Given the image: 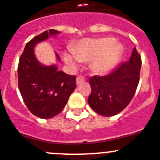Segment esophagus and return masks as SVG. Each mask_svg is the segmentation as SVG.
<instances>
[{
  "label": "esophagus",
  "mask_w": 160,
  "mask_h": 160,
  "mask_svg": "<svg viewBox=\"0 0 160 160\" xmlns=\"http://www.w3.org/2000/svg\"><path fill=\"white\" fill-rule=\"evenodd\" d=\"M85 81V79L83 77H82L81 76H79V77H77V84L79 85L80 83H83Z\"/></svg>",
  "instance_id": "34e87169"
}]
</instances>
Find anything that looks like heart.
Listing matches in <instances>:
<instances>
[{
  "mask_svg": "<svg viewBox=\"0 0 160 160\" xmlns=\"http://www.w3.org/2000/svg\"><path fill=\"white\" fill-rule=\"evenodd\" d=\"M73 55L65 54L64 61L76 69L80 62H91V69L98 73H105L114 68L121 56L122 48L110 37L83 39L72 48Z\"/></svg>",
  "mask_w": 160,
  "mask_h": 160,
  "instance_id": "heart-1",
  "label": "heart"
}]
</instances>
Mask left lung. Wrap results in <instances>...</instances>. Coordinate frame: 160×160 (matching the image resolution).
<instances>
[{
  "label": "left lung",
  "instance_id": "left-lung-1",
  "mask_svg": "<svg viewBox=\"0 0 160 160\" xmlns=\"http://www.w3.org/2000/svg\"><path fill=\"white\" fill-rule=\"evenodd\" d=\"M131 54L127 62L108 75L90 78L91 93L88 104L98 114L115 116L123 111L134 97L139 83L142 59L135 48Z\"/></svg>",
  "mask_w": 160,
  "mask_h": 160
}]
</instances>
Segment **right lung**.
Segmentation results:
<instances>
[{
	"mask_svg": "<svg viewBox=\"0 0 160 160\" xmlns=\"http://www.w3.org/2000/svg\"><path fill=\"white\" fill-rule=\"evenodd\" d=\"M59 33L49 29L32 38L26 44L18 62V88L23 101L32 114L42 119H50L61 112L77 87L75 76L59 71L55 64H41L34 54L37 44ZM55 55L60 61L56 52Z\"/></svg>",
	"mask_w": 160,
	"mask_h": 160,
	"instance_id": "right-lung-1",
	"label": "right lung"
}]
</instances>
